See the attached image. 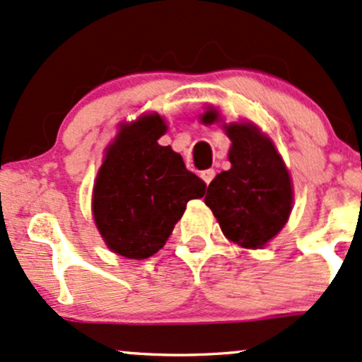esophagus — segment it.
I'll return each instance as SVG.
<instances>
[{"label": "esophagus", "instance_id": "obj_1", "mask_svg": "<svg viewBox=\"0 0 362 362\" xmlns=\"http://www.w3.org/2000/svg\"><path fill=\"white\" fill-rule=\"evenodd\" d=\"M202 180L206 182V185H210V182H212V180L215 177V170L214 169H205V170H202Z\"/></svg>", "mask_w": 362, "mask_h": 362}]
</instances>
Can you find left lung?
Segmentation results:
<instances>
[{
  "mask_svg": "<svg viewBox=\"0 0 362 362\" xmlns=\"http://www.w3.org/2000/svg\"><path fill=\"white\" fill-rule=\"evenodd\" d=\"M218 119L217 111L203 115V123ZM230 169L222 170L206 189L227 239L243 247H262L286 226L292 209V186L274 144L253 124H229Z\"/></svg>",
  "mask_w": 362,
  "mask_h": 362,
  "instance_id": "8db88e82",
  "label": "left lung"
}]
</instances>
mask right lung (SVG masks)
Returning <instances> with one entry per match:
<instances>
[{"instance_id":"add662e5","label":"right lung","mask_w":362,"mask_h":362,"mask_svg":"<svg viewBox=\"0 0 362 362\" xmlns=\"http://www.w3.org/2000/svg\"><path fill=\"white\" fill-rule=\"evenodd\" d=\"M164 133L159 115L123 127L97 174L93 218L105 245L121 257L156 255L186 203L205 194L206 185L186 169L180 153L157 144Z\"/></svg>"}]
</instances>
